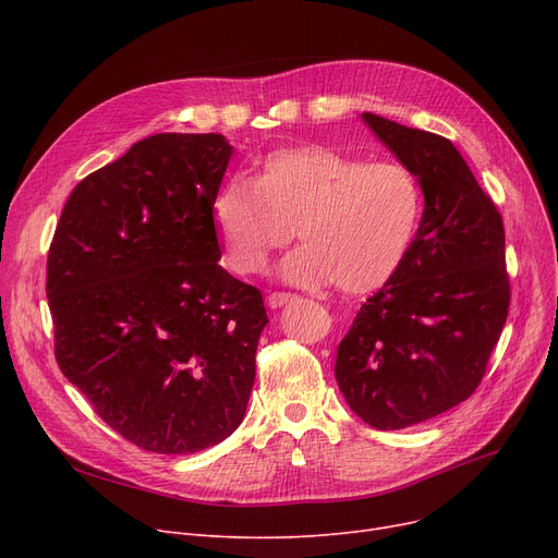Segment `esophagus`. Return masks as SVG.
<instances>
[{
	"label": "esophagus",
	"instance_id": "esophagus-1",
	"mask_svg": "<svg viewBox=\"0 0 558 558\" xmlns=\"http://www.w3.org/2000/svg\"><path fill=\"white\" fill-rule=\"evenodd\" d=\"M296 301V296L294 294H271L269 296V307L271 310H280V307H284V305H289V303H294Z\"/></svg>",
	"mask_w": 558,
	"mask_h": 558
}]
</instances>
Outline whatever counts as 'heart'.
<instances>
[{
    "label": "heart",
    "mask_w": 558,
    "mask_h": 558,
    "mask_svg": "<svg viewBox=\"0 0 558 558\" xmlns=\"http://www.w3.org/2000/svg\"><path fill=\"white\" fill-rule=\"evenodd\" d=\"M213 217L232 271L259 274L296 228L305 244L278 267L284 282L335 280L345 294H366L400 269L412 246L421 187L396 160L362 162L330 146H284L264 156L251 181L223 183Z\"/></svg>",
    "instance_id": "1"
}]
</instances>
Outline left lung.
Wrapping results in <instances>:
<instances>
[{"label": "left lung", "instance_id": "left-lung-1", "mask_svg": "<svg viewBox=\"0 0 558 558\" xmlns=\"http://www.w3.org/2000/svg\"><path fill=\"white\" fill-rule=\"evenodd\" d=\"M362 120L416 175L425 205L400 269L339 343L335 377L364 423L402 429L477 389L509 314L505 228L450 140L373 112Z\"/></svg>", "mask_w": 558, "mask_h": 558}]
</instances>
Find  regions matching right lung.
Listing matches in <instances>:
<instances>
[{
  "label": "right lung",
  "mask_w": 558,
  "mask_h": 558,
  "mask_svg": "<svg viewBox=\"0 0 558 558\" xmlns=\"http://www.w3.org/2000/svg\"><path fill=\"white\" fill-rule=\"evenodd\" d=\"M219 133H158L74 187L47 257L56 362L131 444L192 454L240 427L269 324L221 264Z\"/></svg>",
  "instance_id": "right-lung-1"
}]
</instances>
